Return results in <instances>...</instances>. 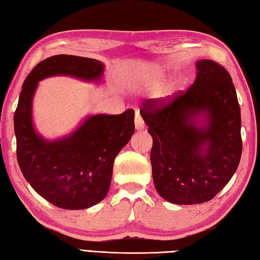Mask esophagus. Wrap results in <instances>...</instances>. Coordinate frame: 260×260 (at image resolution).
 Wrapping results in <instances>:
<instances>
[{
    "label": "esophagus",
    "mask_w": 260,
    "mask_h": 260,
    "mask_svg": "<svg viewBox=\"0 0 260 260\" xmlns=\"http://www.w3.org/2000/svg\"><path fill=\"white\" fill-rule=\"evenodd\" d=\"M135 125H136V129L138 131H141L145 129V122L142 118L140 116V114H136V118H135Z\"/></svg>",
    "instance_id": "esophagus-1"
}]
</instances>
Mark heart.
<instances>
[{
	"label": "heart",
	"instance_id": "obj_1",
	"mask_svg": "<svg viewBox=\"0 0 260 260\" xmlns=\"http://www.w3.org/2000/svg\"><path fill=\"white\" fill-rule=\"evenodd\" d=\"M171 95H172V88L160 87L152 93V99L158 103H162V102H166Z\"/></svg>",
	"mask_w": 260,
	"mask_h": 260
}]
</instances>
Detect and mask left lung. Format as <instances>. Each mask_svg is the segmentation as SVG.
Instances as JSON below:
<instances>
[{"mask_svg": "<svg viewBox=\"0 0 260 260\" xmlns=\"http://www.w3.org/2000/svg\"><path fill=\"white\" fill-rule=\"evenodd\" d=\"M186 92L167 102L148 100L140 114L152 137L153 184L174 204L208 202L239 166L241 115L230 74L213 60L197 63Z\"/></svg>", "mask_w": 260, "mask_h": 260, "instance_id": "left-lung-1", "label": "left lung"}]
</instances>
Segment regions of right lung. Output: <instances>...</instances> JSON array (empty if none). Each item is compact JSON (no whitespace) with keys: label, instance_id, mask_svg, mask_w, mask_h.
<instances>
[{"label":"right lung","instance_id":"obj_1","mask_svg":"<svg viewBox=\"0 0 260 260\" xmlns=\"http://www.w3.org/2000/svg\"><path fill=\"white\" fill-rule=\"evenodd\" d=\"M103 73L104 63L100 60L56 55L31 71L19 96L14 134L20 169L40 197L60 209L84 210L107 197L115 157L135 132V111L87 115L70 135L48 140L34 124L36 89L47 77L71 76L100 83Z\"/></svg>","mask_w":260,"mask_h":260}]
</instances>
